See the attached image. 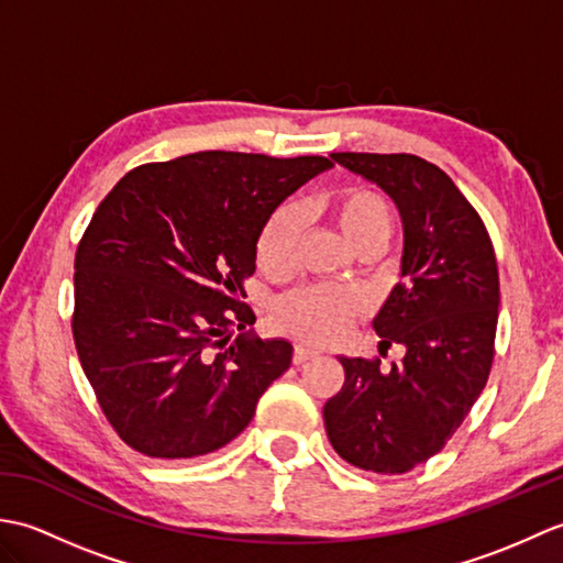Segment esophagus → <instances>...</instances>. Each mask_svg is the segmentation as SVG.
I'll return each mask as SVG.
<instances>
[{
	"label": "esophagus",
	"mask_w": 563,
	"mask_h": 563,
	"mask_svg": "<svg viewBox=\"0 0 563 563\" xmlns=\"http://www.w3.org/2000/svg\"><path fill=\"white\" fill-rule=\"evenodd\" d=\"M319 351L314 349H307V345H295V353H292V363L295 365H305L307 361H312V357H317Z\"/></svg>",
	"instance_id": "1"
}]
</instances>
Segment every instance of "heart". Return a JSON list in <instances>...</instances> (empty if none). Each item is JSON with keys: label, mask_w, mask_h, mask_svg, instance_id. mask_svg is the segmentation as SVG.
Here are the masks:
<instances>
[{"label": "heart", "mask_w": 563, "mask_h": 563, "mask_svg": "<svg viewBox=\"0 0 563 563\" xmlns=\"http://www.w3.org/2000/svg\"><path fill=\"white\" fill-rule=\"evenodd\" d=\"M331 220L339 224L357 254L382 251L394 234V208L385 194L369 186H351L327 200ZM297 214L292 208H280L261 230L256 261L261 271L285 273L292 263L297 242ZM361 309L357 297L336 288H302L275 305V317L295 336L312 343H329L349 331L353 317Z\"/></svg>", "instance_id": "1"}]
</instances>
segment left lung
<instances>
[{"label": "left lung", "mask_w": 563, "mask_h": 563, "mask_svg": "<svg viewBox=\"0 0 563 563\" xmlns=\"http://www.w3.org/2000/svg\"><path fill=\"white\" fill-rule=\"evenodd\" d=\"M331 159L399 208L401 280L373 327L379 351L399 343L406 353L391 369L379 357H339L345 382L324 404L327 435L357 470L404 474L445 448L486 387L500 302L494 244L479 212L435 164L369 152Z\"/></svg>", "instance_id": "left-lung-1"}]
</instances>
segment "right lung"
<instances>
[{"label":"right lung","instance_id":"add662e5","mask_svg":"<svg viewBox=\"0 0 563 563\" xmlns=\"http://www.w3.org/2000/svg\"><path fill=\"white\" fill-rule=\"evenodd\" d=\"M329 166L196 152L137 166L101 200L75 256L71 336L125 445L188 460L251 423L292 345L246 331L256 317L242 283L273 210Z\"/></svg>","mask_w":563,"mask_h":563}]
</instances>
